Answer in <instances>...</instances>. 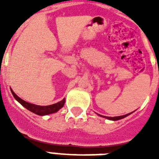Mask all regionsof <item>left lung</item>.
Listing matches in <instances>:
<instances>
[{"label": "left lung", "instance_id": "obj_1", "mask_svg": "<svg viewBox=\"0 0 159 159\" xmlns=\"http://www.w3.org/2000/svg\"><path fill=\"white\" fill-rule=\"evenodd\" d=\"M134 112V111H133ZM133 112H131V113H129V114H126V115H125V116H116V117H108V116H101V115H99V114H97L99 116H102V117H103V118H106L107 119V120H121V119L125 118V117H126V116H129L130 114H132Z\"/></svg>", "mask_w": 159, "mask_h": 159}]
</instances>
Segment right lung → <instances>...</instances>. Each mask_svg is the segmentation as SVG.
<instances>
[{
    "instance_id": "obj_1",
    "label": "right lung",
    "mask_w": 159,
    "mask_h": 159,
    "mask_svg": "<svg viewBox=\"0 0 159 159\" xmlns=\"http://www.w3.org/2000/svg\"><path fill=\"white\" fill-rule=\"evenodd\" d=\"M11 91L12 95H13V97H15V99L19 103H20L27 110H29L31 112H33V113L36 114V115H39V116H46V115H50V114L56 113L57 111H59L60 109L63 107V106H64L65 98H63L61 102L55 103V104L50 105V106H38V105L35 104H31V103H29V102H25V101H24L21 98H20L12 91V89H11Z\"/></svg>"
}]
</instances>
